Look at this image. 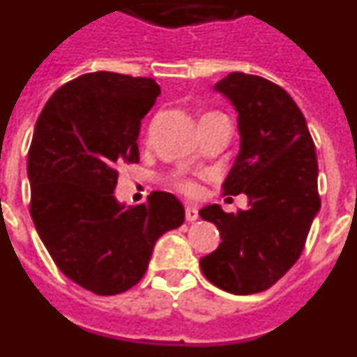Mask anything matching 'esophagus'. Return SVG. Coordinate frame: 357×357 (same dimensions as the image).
<instances>
[{"instance_id": "34e87169", "label": "esophagus", "mask_w": 357, "mask_h": 357, "mask_svg": "<svg viewBox=\"0 0 357 357\" xmlns=\"http://www.w3.org/2000/svg\"><path fill=\"white\" fill-rule=\"evenodd\" d=\"M198 220V211L193 206L185 207V222H197Z\"/></svg>"}]
</instances>
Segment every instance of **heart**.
Listing matches in <instances>:
<instances>
[{"mask_svg": "<svg viewBox=\"0 0 357 357\" xmlns=\"http://www.w3.org/2000/svg\"><path fill=\"white\" fill-rule=\"evenodd\" d=\"M175 188L184 195H189V197H195L198 193V185L193 181H189V178H176Z\"/></svg>", "mask_w": 357, "mask_h": 357, "instance_id": "b5f03b06", "label": "heart"}]
</instances>
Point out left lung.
I'll return each instance as SVG.
<instances>
[{
	"label": "left lung",
	"mask_w": 357,
	"mask_h": 357,
	"mask_svg": "<svg viewBox=\"0 0 357 357\" xmlns=\"http://www.w3.org/2000/svg\"><path fill=\"white\" fill-rule=\"evenodd\" d=\"M216 91L234 103L241 134L223 195L245 193L248 209L200 211L222 234L220 247L202 257L200 268L223 291L252 295L272 288L304 250L320 209L317 153L304 114L280 85L230 73Z\"/></svg>",
	"instance_id": "8db88e82"
}]
</instances>
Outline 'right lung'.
<instances>
[{
    "instance_id": "right-lung-1",
    "label": "right lung",
    "mask_w": 357,
    "mask_h": 357,
    "mask_svg": "<svg viewBox=\"0 0 357 357\" xmlns=\"http://www.w3.org/2000/svg\"><path fill=\"white\" fill-rule=\"evenodd\" d=\"M153 78L85 73L52 94L28 150L30 214L56 268L96 295H118L146 273L157 239L184 223L173 195L153 191L123 209L118 169L139 162L141 119Z\"/></svg>"
}]
</instances>
